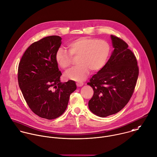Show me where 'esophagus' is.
Instances as JSON below:
<instances>
[{"instance_id": "esophagus-1", "label": "esophagus", "mask_w": 157, "mask_h": 157, "mask_svg": "<svg viewBox=\"0 0 157 157\" xmlns=\"http://www.w3.org/2000/svg\"><path fill=\"white\" fill-rule=\"evenodd\" d=\"M76 85H77V86H82L83 85V83L79 82H77V83H76Z\"/></svg>"}]
</instances>
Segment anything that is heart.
<instances>
[{
  "label": "heart",
  "mask_w": 157,
  "mask_h": 157,
  "mask_svg": "<svg viewBox=\"0 0 157 157\" xmlns=\"http://www.w3.org/2000/svg\"><path fill=\"white\" fill-rule=\"evenodd\" d=\"M69 52L59 48L55 53V61L63 69L71 64L72 56L77 57L78 66L69 69L65 74L66 78L75 82L84 80L90 72H98L104 67L110 52V46L103 40L89 37H80L67 44Z\"/></svg>",
  "instance_id": "b5f03b06"
}]
</instances>
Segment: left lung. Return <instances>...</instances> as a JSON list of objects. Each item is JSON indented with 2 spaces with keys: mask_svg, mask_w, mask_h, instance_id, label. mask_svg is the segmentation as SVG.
<instances>
[{
  "mask_svg": "<svg viewBox=\"0 0 157 157\" xmlns=\"http://www.w3.org/2000/svg\"><path fill=\"white\" fill-rule=\"evenodd\" d=\"M111 39L114 50L109 59L87 83L94 91L89 108L102 117L117 113L127 105L139 74L136 58L128 44L113 35Z\"/></svg>",
  "mask_w": 157,
  "mask_h": 157,
  "instance_id": "8db88e82",
  "label": "left lung"
}]
</instances>
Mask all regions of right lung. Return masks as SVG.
<instances>
[{"label":"right lung","mask_w":157,"mask_h":157,"mask_svg":"<svg viewBox=\"0 0 157 157\" xmlns=\"http://www.w3.org/2000/svg\"><path fill=\"white\" fill-rule=\"evenodd\" d=\"M61 44L59 36H49L32 44L19 64L17 79L23 96L38 116L53 119L66 110L69 97L77 88L75 82L61 83V72L55 53Z\"/></svg>","instance_id":"add662e5"}]
</instances>
